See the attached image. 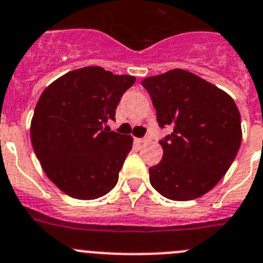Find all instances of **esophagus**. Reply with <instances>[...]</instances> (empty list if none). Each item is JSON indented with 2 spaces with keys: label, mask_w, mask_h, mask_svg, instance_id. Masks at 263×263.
Masks as SVG:
<instances>
[{
  "label": "esophagus",
  "mask_w": 263,
  "mask_h": 263,
  "mask_svg": "<svg viewBox=\"0 0 263 263\" xmlns=\"http://www.w3.org/2000/svg\"><path fill=\"white\" fill-rule=\"evenodd\" d=\"M148 140V138H140V139H136V141L138 143H140V144H143V143H145V141Z\"/></svg>",
  "instance_id": "obj_1"
}]
</instances>
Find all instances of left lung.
<instances>
[{
    "mask_svg": "<svg viewBox=\"0 0 263 263\" xmlns=\"http://www.w3.org/2000/svg\"><path fill=\"white\" fill-rule=\"evenodd\" d=\"M160 128L163 159L149 168V181L175 201L201 197L228 172L242 140L241 116L225 91L192 72L175 68L141 82Z\"/></svg>",
    "mask_w": 263,
    "mask_h": 263,
    "instance_id": "obj_1",
    "label": "left lung"
}]
</instances>
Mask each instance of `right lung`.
<instances>
[{
    "label": "right lung",
    "mask_w": 263,
    "mask_h": 263,
    "mask_svg": "<svg viewBox=\"0 0 263 263\" xmlns=\"http://www.w3.org/2000/svg\"><path fill=\"white\" fill-rule=\"evenodd\" d=\"M98 66L74 70L41 95L30 138L43 171L70 197L95 200L116 185L132 138L109 131L123 93L135 83Z\"/></svg>",
    "instance_id": "add662e5"
}]
</instances>
